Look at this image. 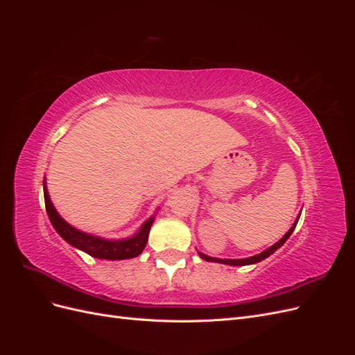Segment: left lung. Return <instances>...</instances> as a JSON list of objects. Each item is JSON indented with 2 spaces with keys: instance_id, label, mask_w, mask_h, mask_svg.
Segmentation results:
<instances>
[{
  "instance_id": "8db88e82",
  "label": "left lung",
  "mask_w": 355,
  "mask_h": 355,
  "mask_svg": "<svg viewBox=\"0 0 355 355\" xmlns=\"http://www.w3.org/2000/svg\"><path fill=\"white\" fill-rule=\"evenodd\" d=\"M299 216H300V213H299ZM299 216H297V218H296V220L293 222L292 228H290V230L283 235V239H282V240H278L275 244H272L271 247H268L266 250H263V252H262V253H259V254H254V256H250V257H244V259H219V257H211V256H207V254H204V253H201V252H198V254H200L201 259L207 261V262H218V263L232 265V266H244V265L257 263V262H261V261L266 259L268 256H271L275 250L280 249V247L287 241V239L290 237V235H292V232H293V231H295V228H296V223H297V220H299Z\"/></svg>"
}]
</instances>
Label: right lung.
<instances>
[{
	"label": "right lung",
	"instance_id": "right-lung-1",
	"mask_svg": "<svg viewBox=\"0 0 355 355\" xmlns=\"http://www.w3.org/2000/svg\"><path fill=\"white\" fill-rule=\"evenodd\" d=\"M42 189H44L46 210L53 228L56 230V232L68 244L75 247V249L83 250L84 253H87L93 257H98V259H106V261L132 259V257H136L144 252L145 245L148 243L149 230H151L153 223L155 220V214L149 219H146L142 223V227L139 228V231L133 234L132 237H127L123 240H108V239H102V237H98V235H92L89 232L73 228L71 223H68L65 219H63L50 200L46 178H44V182H42Z\"/></svg>",
	"mask_w": 355,
	"mask_h": 355
}]
</instances>
